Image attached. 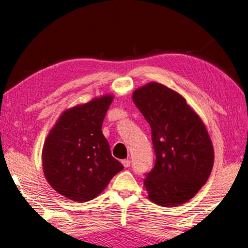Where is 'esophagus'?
Instances as JSON below:
<instances>
[{
    "label": "esophagus",
    "instance_id": "34e87169",
    "mask_svg": "<svg viewBox=\"0 0 248 248\" xmlns=\"http://www.w3.org/2000/svg\"><path fill=\"white\" fill-rule=\"evenodd\" d=\"M123 164H124V168H129L131 166V161L129 159H124Z\"/></svg>",
    "mask_w": 248,
    "mask_h": 248
}]
</instances>
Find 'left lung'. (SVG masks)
I'll use <instances>...</instances> for the list:
<instances>
[{"instance_id":"1","label":"left lung","mask_w":248,"mask_h":248,"mask_svg":"<svg viewBox=\"0 0 248 248\" xmlns=\"http://www.w3.org/2000/svg\"><path fill=\"white\" fill-rule=\"evenodd\" d=\"M132 98L151 127L155 164L144 180L148 198L161 206L188 202L214 167L204 123L184 97L159 82L136 89Z\"/></svg>"}]
</instances>
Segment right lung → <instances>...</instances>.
<instances>
[{
    "label": "right lung",
    "mask_w": 248,
    "mask_h": 248,
    "mask_svg": "<svg viewBox=\"0 0 248 248\" xmlns=\"http://www.w3.org/2000/svg\"><path fill=\"white\" fill-rule=\"evenodd\" d=\"M113 99L108 94L64 110L46 138L44 175L62 196L78 202L94 199L124 169L102 133Z\"/></svg>",
    "instance_id": "right-lung-1"
}]
</instances>
